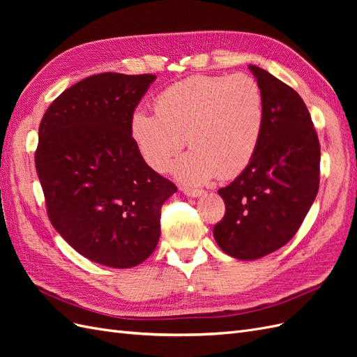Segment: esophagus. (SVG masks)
I'll list each match as a JSON object with an SVG mask.
<instances>
[{"mask_svg": "<svg viewBox=\"0 0 357 357\" xmlns=\"http://www.w3.org/2000/svg\"><path fill=\"white\" fill-rule=\"evenodd\" d=\"M180 190L185 193V195L190 197V198H198L201 195H204V190L201 189H192V188H180Z\"/></svg>", "mask_w": 357, "mask_h": 357, "instance_id": "34e87169", "label": "esophagus"}]
</instances>
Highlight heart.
<instances>
[{"label":"heart","instance_id":"heart-1","mask_svg":"<svg viewBox=\"0 0 357 357\" xmlns=\"http://www.w3.org/2000/svg\"><path fill=\"white\" fill-rule=\"evenodd\" d=\"M265 123L262 91L247 74L197 75L158 95L155 114L137 110L129 134L146 164L165 172L183 144L190 152L174 162V177L189 186L234 178L250 164Z\"/></svg>","mask_w":357,"mask_h":357}]
</instances>
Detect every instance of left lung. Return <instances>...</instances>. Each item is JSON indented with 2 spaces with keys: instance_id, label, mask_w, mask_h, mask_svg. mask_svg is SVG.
Returning <instances> with one entry per match:
<instances>
[{
  "instance_id": "obj_1",
  "label": "left lung",
  "mask_w": 357,
  "mask_h": 357,
  "mask_svg": "<svg viewBox=\"0 0 357 357\" xmlns=\"http://www.w3.org/2000/svg\"><path fill=\"white\" fill-rule=\"evenodd\" d=\"M248 68L264 96V131L250 164L219 189L226 213L213 229L222 250L240 261L264 257L294 238L320 177V144L305 102L273 74Z\"/></svg>"
}]
</instances>
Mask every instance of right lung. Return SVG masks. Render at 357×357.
<instances>
[{"label": "right lung", "mask_w": 357, "mask_h": 357, "mask_svg": "<svg viewBox=\"0 0 357 357\" xmlns=\"http://www.w3.org/2000/svg\"><path fill=\"white\" fill-rule=\"evenodd\" d=\"M153 74L91 75L50 104L38 129L36 168L53 228L75 252L112 268L153 253L160 207L174 183L137 152L129 134Z\"/></svg>", "instance_id": "obj_1"}]
</instances>
